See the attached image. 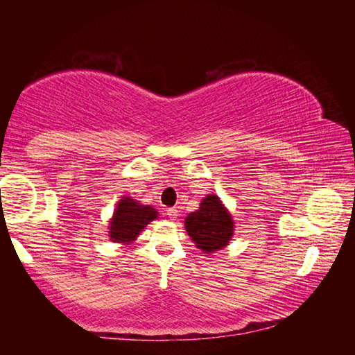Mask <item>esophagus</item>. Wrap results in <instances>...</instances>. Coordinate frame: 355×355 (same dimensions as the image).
<instances>
[{
	"instance_id": "obj_1",
	"label": "esophagus",
	"mask_w": 355,
	"mask_h": 355,
	"mask_svg": "<svg viewBox=\"0 0 355 355\" xmlns=\"http://www.w3.org/2000/svg\"><path fill=\"white\" fill-rule=\"evenodd\" d=\"M166 216L169 218L171 220H175L178 218V209L175 208H167L166 209Z\"/></svg>"
}]
</instances>
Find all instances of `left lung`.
<instances>
[{
    "label": "left lung",
    "mask_w": 355,
    "mask_h": 355,
    "mask_svg": "<svg viewBox=\"0 0 355 355\" xmlns=\"http://www.w3.org/2000/svg\"><path fill=\"white\" fill-rule=\"evenodd\" d=\"M184 228L197 249H202L205 254H213L224 249L230 241L235 224L219 197L208 194L202 200L199 209L188 214Z\"/></svg>",
    "instance_id": "obj_1"
}]
</instances>
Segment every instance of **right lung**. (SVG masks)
Segmentation results:
<instances>
[{
  "label": "right lung",
  "mask_w": 355,
  "mask_h": 355,
  "mask_svg": "<svg viewBox=\"0 0 355 355\" xmlns=\"http://www.w3.org/2000/svg\"><path fill=\"white\" fill-rule=\"evenodd\" d=\"M156 218L158 211L153 207L141 205L131 197H122L110 220V239L112 243L130 244Z\"/></svg>",
  "instance_id": "1"
}]
</instances>
